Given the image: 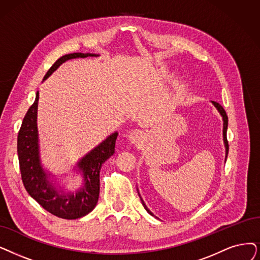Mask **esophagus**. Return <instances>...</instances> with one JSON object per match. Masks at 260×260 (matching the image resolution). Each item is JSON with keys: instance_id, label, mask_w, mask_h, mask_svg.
<instances>
[{"instance_id": "obj_1", "label": "esophagus", "mask_w": 260, "mask_h": 260, "mask_svg": "<svg viewBox=\"0 0 260 260\" xmlns=\"http://www.w3.org/2000/svg\"><path fill=\"white\" fill-rule=\"evenodd\" d=\"M143 139V132L140 130H133L129 134V140L132 143H140Z\"/></svg>"}]
</instances>
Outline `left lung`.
I'll list each match as a JSON object with an SVG mask.
<instances>
[{
	"mask_svg": "<svg viewBox=\"0 0 260 260\" xmlns=\"http://www.w3.org/2000/svg\"><path fill=\"white\" fill-rule=\"evenodd\" d=\"M212 103H213V105H214V107L217 109V111H219V112L221 113V115H222V117H223V121H224V123H223V138H224L225 148H226V158H227V154H228V149H230V146H228L227 136H226V133H227V126H228V117H227V114H226L225 110L223 109V107H222L221 105H219V103L215 102V101H212ZM140 197H141V196H140ZM141 201H142V204H143V206H144V208L147 210V212H148V213H150L151 215H153V214L151 213V211H150V210L147 208L146 205H145L144 201H143L142 199H141Z\"/></svg>",
	"mask_w": 260,
	"mask_h": 260,
	"instance_id": "1",
	"label": "left lung"
}]
</instances>
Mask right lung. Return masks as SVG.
Returning a JSON list of instances; mask_svg holds the SVG:
<instances>
[{"label": "right lung", "mask_w": 260, "mask_h": 260, "mask_svg": "<svg viewBox=\"0 0 260 260\" xmlns=\"http://www.w3.org/2000/svg\"><path fill=\"white\" fill-rule=\"evenodd\" d=\"M98 56L90 53H70L59 57L48 70L44 80L54 72L64 61L77 58ZM39 94L27 110L21 128L18 133L17 151L20 172L25 190L33 199L51 214L61 219L75 220L89 213L96 207L99 199V173L105 163L115 151L118 133L115 132L103 141L99 146L92 149L80 160L78 168L84 175V186L76 194L64 193L57 190L48 180V175L40 164L37 132V107Z\"/></svg>", "instance_id": "right-lung-1"}]
</instances>
